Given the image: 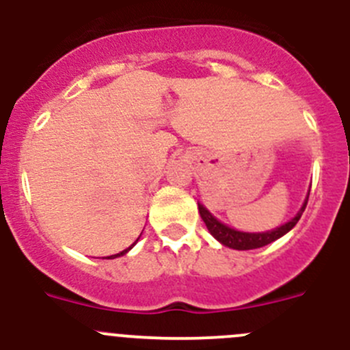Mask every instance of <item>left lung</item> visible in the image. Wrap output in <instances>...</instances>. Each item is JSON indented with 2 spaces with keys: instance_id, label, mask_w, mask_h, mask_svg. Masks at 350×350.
Masks as SVG:
<instances>
[{
  "instance_id": "8db88e82",
  "label": "left lung",
  "mask_w": 350,
  "mask_h": 350,
  "mask_svg": "<svg viewBox=\"0 0 350 350\" xmlns=\"http://www.w3.org/2000/svg\"><path fill=\"white\" fill-rule=\"evenodd\" d=\"M307 202H308V198L305 200V203H303L301 210L296 213V217H293L289 222H286V224L277 228V230L267 231V233H242V231L231 230V228H228V226H224L222 222H219L217 219L213 217L212 213H210L202 203H198V210H200V215H202L203 222H205V226L208 228L210 233L213 234V238H217L222 245L231 247V249H237V250H250V249H259V247L268 245V243L275 242L277 238L284 237L287 231L293 230V228L296 226V222L299 221V217H301L303 210H305V206H307Z\"/></svg>"
}]
</instances>
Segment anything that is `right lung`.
<instances>
[{
  "instance_id": "1",
  "label": "right lung",
  "mask_w": 350,
  "mask_h": 350,
  "mask_svg": "<svg viewBox=\"0 0 350 350\" xmlns=\"http://www.w3.org/2000/svg\"><path fill=\"white\" fill-rule=\"evenodd\" d=\"M131 249V247H128V249L126 250H122V252H119V254H116V256H110V258H119V256H122V254H126V252H128V250Z\"/></svg>"
}]
</instances>
